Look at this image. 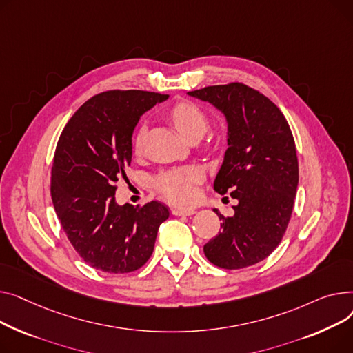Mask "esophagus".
<instances>
[{
	"label": "esophagus",
	"instance_id": "34e87169",
	"mask_svg": "<svg viewBox=\"0 0 353 353\" xmlns=\"http://www.w3.org/2000/svg\"><path fill=\"white\" fill-rule=\"evenodd\" d=\"M171 214L175 215V216H191L195 214V210H191V208H174L171 210Z\"/></svg>",
	"mask_w": 353,
	"mask_h": 353
}]
</instances>
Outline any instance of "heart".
Wrapping results in <instances>:
<instances>
[{"label": "heart", "instance_id": "heart-1", "mask_svg": "<svg viewBox=\"0 0 353 353\" xmlns=\"http://www.w3.org/2000/svg\"><path fill=\"white\" fill-rule=\"evenodd\" d=\"M170 118L183 138L190 141L199 139L208 130V118L194 102L181 101L170 110ZM143 130L134 137V147L141 150ZM202 179V172L195 167H179L163 171L154 178V190L165 199L175 205H185L194 201L196 185Z\"/></svg>", "mask_w": 353, "mask_h": 353}]
</instances>
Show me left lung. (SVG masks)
Wrapping results in <instances>:
<instances>
[{
  "label": "left lung",
  "instance_id": "left-lung-1",
  "mask_svg": "<svg viewBox=\"0 0 353 353\" xmlns=\"http://www.w3.org/2000/svg\"><path fill=\"white\" fill-rule=\"evenodd\" d=\"M208 101L228 121V150L214 190L238 201L234 216L205 243L208 261L223 269L255 265L274 252L291 219L299 181L296 147L281 110L242 82L188 92Z\"/></svg>",
  "mask_w": 353,
  "mask_h": 353
}]
</instances>
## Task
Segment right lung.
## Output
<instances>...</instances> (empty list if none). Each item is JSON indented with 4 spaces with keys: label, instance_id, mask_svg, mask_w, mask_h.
<instances>
[{
    "label": "right lung",
    "instance_id": "add662e5",
    "mask_svg": "<svg viewBox=\"0 0 353 353\" xmlns=\"http://www.w3.org/2000/svg\"><path fill=\"white\" fill-rule=\"evenodd\" d=\"M167 94L111 90L90 98L62 130L51 170V198L77 254L108 274L134 272L152 255L170 211L158 201L142 208L115 202L117 182L132 159L139 117Z\"/></svg>",
    "mask_w": 353,
    "mask_h": 353
}]
</instances>
